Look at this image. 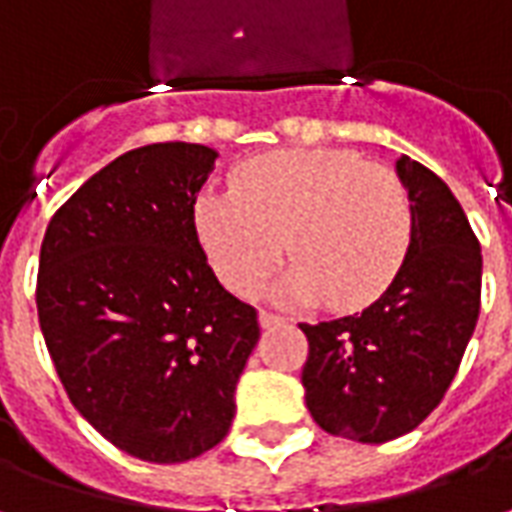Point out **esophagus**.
Returning a JSON list of instances; mask_svg holds the SVG:
<instances>
[{
    "mask_svg": "<svg viewBox=\"0 0 512 512\" xmlns=\"http://www.w3.org/2000/svg\"><path fill=\"white\" fill-rule=\"evenodd\" d=\"M279 323H285V318L277 315V312H268V310L260 312V326H263V329H274V326H279Z\"/></svg>",
    "mask_w": 512,
    "mask_h": 512,
    "instance_id": "34e87169",
    "label": "esophagus"
}]
</instances>
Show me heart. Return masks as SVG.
Here are the masks:
<instances>
[{"label": "heart", "mask_w": 512, "mask_h": 512, "mask_svg": "<svg viewBox=\"0 0 512 512\" xmlns=\"http://www.w3.org/2000/svg\"><path fill=\"white\" fill-rule=\"evenodd\" d=\"M197 233L224 285L255 296L285 255V293L359 310L384 293L411 244V205L395 172L351 150L293 147L249 158L233 191L197 202Z\"/></svg>", "instance_id": "heart-1"}]
</instances>
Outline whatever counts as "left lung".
I'll list each match as a JSON object with an SVG mask.
<instances>
[{
    "label": "left lung",
    "instance_id": "left-lung-1",
    "mask_svg": "<svg viewBox=\"0 0 512 512\" xmlns=\"http://www.w3.org/2000/svg\"><path fill=\"white\" fill-rule=\"evenodd\" d=\"M397 178L411 202L406 260L367 310L301 323V370L312 419L332 436L381 444L439 406L480 315L483 255L450 186L408 156Z\"/></svg>",
    "mask_w": 512,
    "mask_h": 512
}]
</instances>
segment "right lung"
Masks as SVG:
<instances>
[{"label":"right lung","instance_id":"1","mask_svg":"<svg viewBox=\"0 0 512 512\" xmlns=\"http://www.w3.org/2000/svg\"><path fill=\"white\" fill-rule=\"evenodd\" d=\"M216 150H128L51 216L38 321L76 411L117 450L191 461L227 436L257 310L219 285L194 227Z\"/></svg>","mask_w":512,"mask_h":512}]
</instances>
